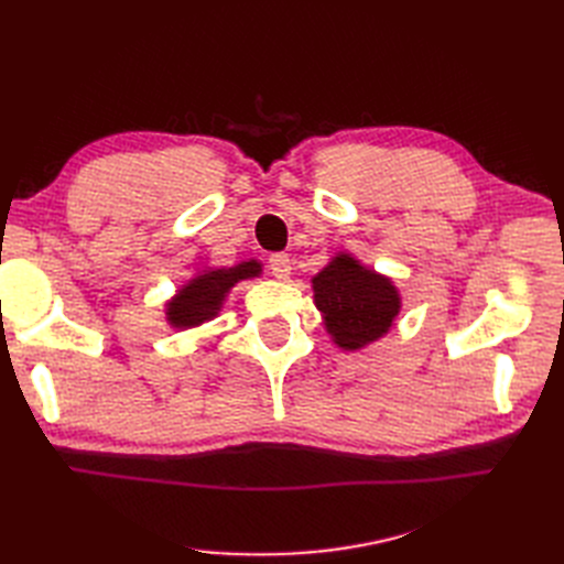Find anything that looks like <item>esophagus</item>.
<instances>
[{
    "mask_svg": "<svg viewBox=\"0 0 564 564\" xmlns=\"http://www.w3.org/2000/svg\"><path fill=\"white\" fill-rule=\"evenodd\" d=\"M268 268L278 280H286L292 275V259L286 253H272L268 259Z\"/></svg>",
    "mask_w": 564,
    "mask_h": 564,
    "instance_id": "esophagus-1",
    "label": "esophagus"
}]
</instances>
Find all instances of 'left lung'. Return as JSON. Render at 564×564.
Returning a JSON list of instances; mask_svg holds the SVG:
<instances>
[{
	"instance_id": "8db88e82",
	"label": "left lung",
	"mask_w": 564,
	"mask_h": 564,
	"mask_svg": "<svg viewBox=\"0 0 564 564\" xmlns=\"http://www.w3.org/2000/svg\"><path fill=\"white\" fill-rule=\"evenodd\" d=\"M311 282L324 329L340 350H362L386 336L402 308L392 280L352 253H336Z\"/></svg>"
}]
</instances>
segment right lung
Wrapping results in <instances>:
<instances>
[{"mask_svg":"<svg viewBox=\"0 0 564 564\" xmlns=\"http://www.w3.org/2000/svg\"><path fill=\"white\" fill-rule=\"evenodd\" d=\"M263 272L259 261H242L232 268H207L187 280L178 292L166 301V324L174 329H193L214 319L224 308L230 289L242 282L259 278Z\"/></svg>","mask_w":564,"mask_h":564,"instance_id":"add662e5","label":"right lung"}]
</instances>
